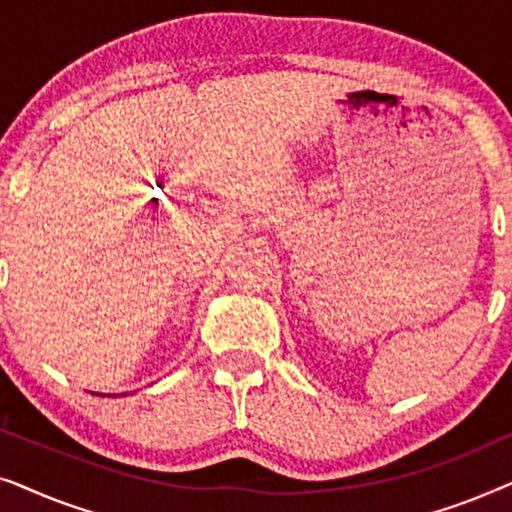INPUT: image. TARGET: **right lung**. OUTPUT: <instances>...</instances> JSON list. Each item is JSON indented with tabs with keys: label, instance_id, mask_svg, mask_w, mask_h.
<instances>
[{
	"label": "right lung",
	"instance_id": "obj_1",
	"mask_svg": "<svg viewBox=\"0 0 512 512\" xmlns=\"http://www.w3.org/2000/svg\"><path fill=\"white\" fill-rule=\"evenodd\" d=\"M100 396H104V394H100ZM107 396H109V394H107Z\"/></svg>",
	"mask_w": 512,
	"mask_h": 512
}]
</instances>
